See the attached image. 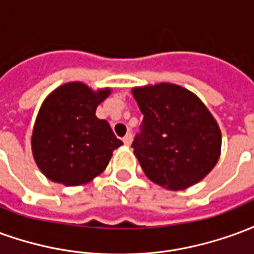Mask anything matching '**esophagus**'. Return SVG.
Here are the masks:
<instances>
[{"instance_id": "34e87169", "label": "esophagus", "mask_w": 254, "mask_h": 254, "mask_svg": "<svg viewBox=\"0 0 254 254\" xmlns=\"http://www.w3.org/2000/svg\"><path fill=\"white\" fill-rule=\"evenodd\" d=\"M132 140H133L132 133H127V136L124 137V143L127 144V145H130V144H132Z\"/></svg>"}]
</instances>
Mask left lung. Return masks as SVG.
<instances>
[{
    "label": "left lung",
    "instance_id": "8db88e82",
    "mask_svg": "<svg viewBox=\"0 0 254 254\" xmlns=\"http://www.w3.org/2000/svg\"><path fill=\"white\" fill-rule=\"evenodd\" d=\"M144 114L133 152L145 176L169 190L201 181L218 163L222 134L212 114L189 89L170 83L132 89Z\"/></svg>",
    "mask_w": 254,
    "mask_h": 254
}]
</instances>
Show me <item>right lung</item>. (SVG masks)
<instances>
[{"instance_id": "right-lung-1", "label": "right lung", "mask_w": 254, "mask_h": 254, "mask_svg": "<svg viewBox=\"0 0 254 254\" xmlns=\"http://www.w3.org/2000/svg\"><path fill=\"white\" fill-rule=\"evenodd\" d=\"M110 88L92 91L78 81L54 89L36 117L31 147L39 170L65 187H77L103 173L122 145L109 122L95 116Z\"/></svg>"}]
</instances>
